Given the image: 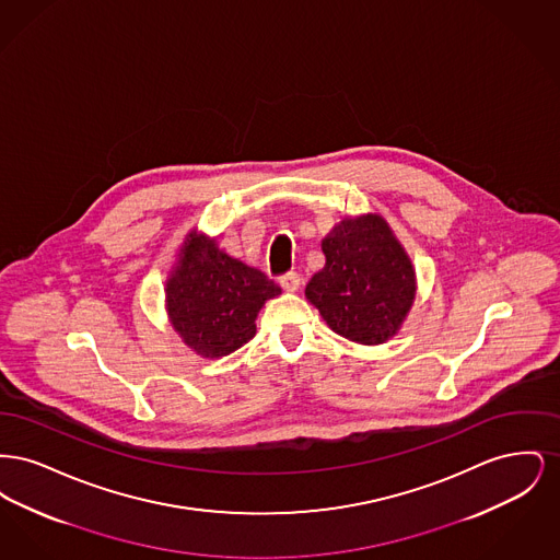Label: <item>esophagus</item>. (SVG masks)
<instances>
[{
  "instance_id": "esophagus-1",
  "label": "esophagus",
  "mask_w": 560,
  "mask_h": 560,
  "mask_svg": "<svg viewBox=\"0 0 560 560\" xmlns=\"http://www.w3.org/2000/svg\"><path fill=\"white\" fill-rule=\"evenodd\" d=\"M279 283H281V288H283L285 292H298V288H300V275L288 272V275H283V277L279 279Z\"/></svg>"
}]
</instances>
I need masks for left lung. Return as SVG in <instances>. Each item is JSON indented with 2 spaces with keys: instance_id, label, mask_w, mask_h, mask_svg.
Segmentation results:
<instances>
[{
  "instance_id": "obj_1",
  "label": "left lung",
  "mask_w": 560,
  "mask_h": 560,
  "mask_svg": "<svg viewBox=\"0 0 560 560\" xmlns=\"http://www.w3.org/2000/svg\"><path fill=\"white\" fill-rule=\"evenodd\" d=\"M325 267L306 285V300L331 331L377 347L393 340L416 300V268L380 213L345 218L320 241Z\"/></svg>"
}]
</instances>
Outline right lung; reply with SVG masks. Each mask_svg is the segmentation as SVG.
Listing matches in <instances>:
<instances>
[{
  "instance_id": "obj_1",
  "label": "right lung",
  "mask_w": 560,
  "mask_h": 560,
  "mask_svg": "<svg viewBox=\"0 0 560 560\" xmlns=\"http://www.w3.org/2000/svg\"><path fill=\"white\" fill-rule=\"evenodd\" d=\"M165 313L174 331L203 359H220L256 336V317L281 288L258 268L192 229L165 279Z\"/></svg>"
}]
</instances>
